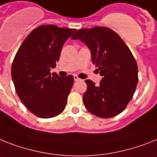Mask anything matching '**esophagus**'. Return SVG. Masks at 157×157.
<instances>
[{"label": "esophagus", "mask_w": 157, "mask_h": 157, "mask_svg": "<svg viewBox=\"0 0 157 157\" xmlns=\"http://www.w3.org/2000/svg\"><path fill=\"white\" fill-rule=\"evenodd\" d=\"M74 79H75V81H76V82H77V81H80V80H81L78 77V76H76V75L74 76Z\"/></svg>", "instance_id": "obj_1"}]
</instances>
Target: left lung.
Here are the masks:
<instances>
[{
	"instance_id": "1",
	"label": "left lung",
	"mask_w": 157,
	"mask_h": 157,
	"mask_svg": "<svg viewBox=\"0 0 157 157\" xmlns=\"http://www.w3.org/2000/svg\"><path fill=\"white\" fill-rule=\"evenodd\" d=\"M90 50L92 63L99 67V85L86 79L83 103L89 112L100 118L121 113L138 83V68L132 54L121 37L106 27L78 29L71 37Z\"/></svg>"
}]
</instances>
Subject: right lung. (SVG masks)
Instances as JSON below:
<instances>
[{
	"label": "right lung",
	"instance_id": "obj_1",
	"mask_svg": "<svg viewBox=\"0 0 157 157\" xmlns=\"http://www.w3.org/2000/svg\"><path fill=\"white\" fill-rule=\"evenodd\" d=\"M75 31L53 25L37 27L14 58L11 75L17 94L27 109L38 117H54L66 107L74 77L51 75L50 70L55 68L63 44Z\"/></svg>",
	"mask_w": 157,
	"mask_h": 157
}]
</instances>
